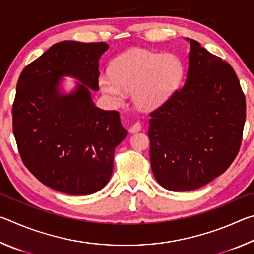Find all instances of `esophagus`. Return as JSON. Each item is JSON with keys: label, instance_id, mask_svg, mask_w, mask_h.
Returning <instances> with one entry per match:
<instances>
[{"label": "esophagus", "instance_id": "34e87169", "mask_svg": "<svg viewBox=\"0 0 254 254\" xmlns=\"http://www.w3.org/2000/svg\"><path fill=\"white\" fill-rule=\"evenodd\" d=\"M141 128H142V127H141V123L140 122H135L133 126L131 127L130 128V132L131 133H136V132H140Z\"/></svg>", "mask_w": 254, "mask_h": 254}]
</instances>
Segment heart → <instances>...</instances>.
<instances>
[{
  "mask_svg": "<svg viewBox=\"0 0 254 254\" xmlns=\"http://www.w3.org/2000/svg\"><path fill=\"white\" fill-rule=\"evenodd\" d=\"M111 72L103 74L98 84L114 104H123L127 93H133V102L139 109L152 111L173 95L182 79L183 66L171 54L134 49L115 59Z\"/></svg>",
  "mask_w": 254,
  "mask_h": 254,
  "instance_id": "b5f03b06",
  "label": "heart"
}]
</instances>
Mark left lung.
Wrapping results in <instances>:
<instances>
[{
  "mask_svg": "<svg viewBox=\"0 0 254 254\" xmlns=\"http://www.w3.org/2000/svg\"><path fill=\"white\" fill-rule=\"evenodd\" d=\"M190 45L184 86L150 113L154 178L173 191L194 190L229 168L246 122V97L235 71L198 41Z\"/></svg>",
  "mask_w": 254,
  "mask_h": 254,
  "instance_id": "left-lung-1",
  "label": "left lung"
}]
</instances>
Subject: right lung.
Listing matches in <instances>:
<instances>
[{"mask_svg": "<svg viewBox=\"0 0 254 254\" xmlns=\"http://www.w3.org/2000/svg\"><path fill=\"white\" fill-rule=\"evenodd\" d=\"M105 42L55 44L24 68L12 107L21 159L38 180L68 195H91L109 183L114 150L127 136L118 111L98 109ZM64 76L77 81L63 92Z\"/></svg>", "mask_w": 254, "mask_h": 254, "instance_id": "1", "label": "right lung"}]
</instances>
